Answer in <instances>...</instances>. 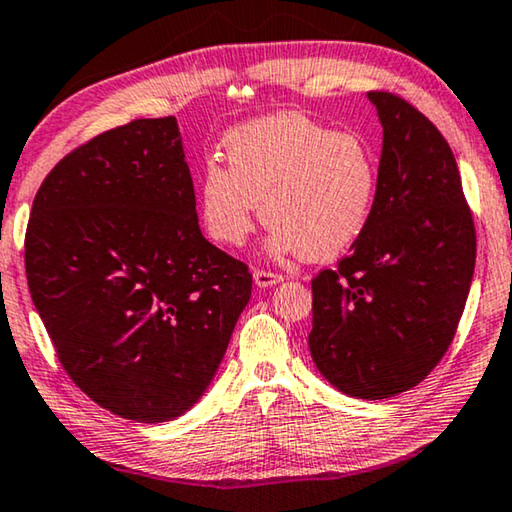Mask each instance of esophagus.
Instances as JSON below:
<instances>
[{"instance_id": "esophagus-1", "label": "esophagus", "mask_w": 512, "mask_h": 512, "mask_svg": "<svg viewBox=\"0 0 512 512\" xmlns=\"http://www.w3.org/2000/svg\"><path fill=\"white\" fill-rule=\"evenodd\" d=\"M283 277L281 274H274V272H265V270H256L254 272V283L258 288H272L277 286V283H281Z\"/></svg>"}]
</instances>
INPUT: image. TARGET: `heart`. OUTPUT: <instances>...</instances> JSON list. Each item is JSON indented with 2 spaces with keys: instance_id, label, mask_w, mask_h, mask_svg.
Here are the masks:
<instances>
[{
  "instance_id": "obj_1",
  "label": "heart",
  "mask_w": 512,
  "mask_h": 512,
  "mask_svg": "<svg viewBox=\"0 0 512 512\" xmlns=\"http://www.w3.org/2000/svg\"><path fill=\"white\" fill-rule=\"evenodd\" d=\"M224 153L229 167L208 160L196 180L199 217L217 245H245L263 212L272 258L332 261L368 226L377 167L371 146L352 132L272 114L226 132Z\"/></svg>"
}]
</instances>
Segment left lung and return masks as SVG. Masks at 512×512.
Wrapping results in <instances>:
<instances>
[{
    "label": "left lung",
    "instance_id": "obj_1",
    "mask_svg": "<svg viewBox=\"0 0 512 512\" xmlns=\"http://www.w3.org/2000/svg\"><path fill=\"white\" fill-rule=\"evenodd\" d=\"M366 98L382 125L373 215L336 270L311 281L309 350L345 396L382 400L419 384L451 345L476 231L442 132L403 98Z\"/></svg>",
    "mask_w": 512,
    "mask_h": 512
}]
</instances>
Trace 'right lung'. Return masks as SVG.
Listing matches in <instances>:
<instances>
[{
  "label": "right lung",
  "mask_w": 512,
  "mask_h": 512,
  "mask_svg": "<svg viewBox=\"0 0 512 512\" xmlns=\"http://www.w3.org/2000/svg\"><path fill=\"white\" fill-rule=\"evenodd\" d=\"M25 267L66 373L139 423L199 403L251 297L247 265L199 229L174 116L102 132L47 174Z\"/></svg>",
  "instance_id": "add662e5"
}]
</instances>
